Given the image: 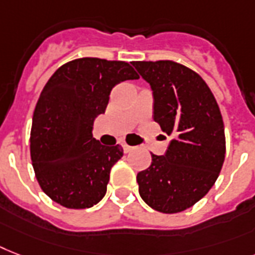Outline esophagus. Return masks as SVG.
Here are the masks:
<instances>
[{
	"label": "esophagus",
	"mask_w": 255,
	"mask_h": 255,
	"mask_svg": "<svg viewBox=\"0 0 255 255\" xmlns=\"http://www.w3.org/2000/svg\"><path fill=\"white\" fill-rule=\"evenodd\" d=\"M123 149H124V152L126 153H129L133 150V146L131 145H128V144H123Z\"/></svg>",
	"instance_id": "34e87169"
}]
</instances>
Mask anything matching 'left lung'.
<instances>
[{
  "mask_svg": "<svg viewBox=\"0 0 255 255\" xmlns=\"http://www.w3.org/2000/svg\"><path fill=\"white\" fill-rule=\"evenodd\" d=\"M153 90V119L171 136L163 156L136 177L153 210L177 214L199 202L220 174L225 158L224 122L199 74L173 60L132 61Z\"/></svg>",
  "mask_w": 255,
  "mask_h": 255,
  "instance_id": "left-lung-1",
  "label": "left lung"
}]
</instances>
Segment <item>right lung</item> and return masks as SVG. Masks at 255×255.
<instances>
[{
	"instance_id": "add662e5",
	"label": "right lung",
	"mask_w": 255,
	"mask_h": 255,
	"mask_svg": "<svg viewBox=\"0 0 255 255\" xmlns=\"http://www.w3.org/2000/svg\"><path fill=\"white\" fill-rule=\"evenodd\" d=\"M137 78L126 61L82 57L61 65L45 84L32 117L30 152L39 186L53 202L84 210L105 196L123 148L95 140L93 123L106 111L114 86Z\"/></svg>"
}]
</instances>
